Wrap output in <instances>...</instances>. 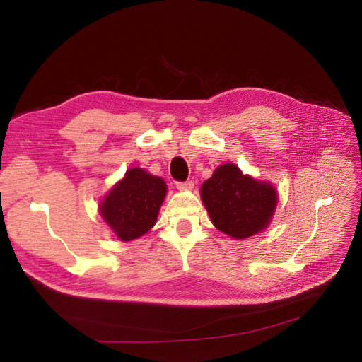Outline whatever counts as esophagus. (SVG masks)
Listing matches in <instances>:
<instances>
[{"label":"esophagus","instance_id":"esophagus-1","mask_svg":"<svg viewBox=\"0 0 362 362\" xmlns=\"http://www.w3.org/2000/svg\"><path fill=\"white\" fill-rule=\"evenodd\" d=\"M192 187H194V183L191 180L175 183V188H177L179 191H189V189H192Z\"/></svg>","mask_w":362,"mask_h":362}]
</instances>
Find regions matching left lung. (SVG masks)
Returning <instances> with one entry per match:
<instances>
[{"label":"left lung","mask_w":362,"mask_h":362,"mask_svg":"<svg viewBox=\"0 0 362 362\" xmlns=\"http://www.w3.org/2000/svg\"><path fill=\"white\" fill-rule=\"evenodd\" d=\"M200 194L214 226L235 240L262 232L277 204L272 183L243 174L235 163L220 165L202 185Z\"/></svg>","instance_id":"8db88e82"}]
</instances>
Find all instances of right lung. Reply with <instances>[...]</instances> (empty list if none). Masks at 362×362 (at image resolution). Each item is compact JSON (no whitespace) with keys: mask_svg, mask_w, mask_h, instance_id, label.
<instances>
[{"mask_svg":"<svg viewBox=\"0 0 362 362\" xmlns=\"http://www.w3.org/2000/svg\"><path fill=\"white\" fill-rule=\"evenodd\" d=\"M167 185L142 168H130L100 204V214L121 241L136 240L156 224Z\"/></svg>","mask_w":362,"mask_h":362,"instance_id":"obj_1","label":"right lung"}]
</instances>
